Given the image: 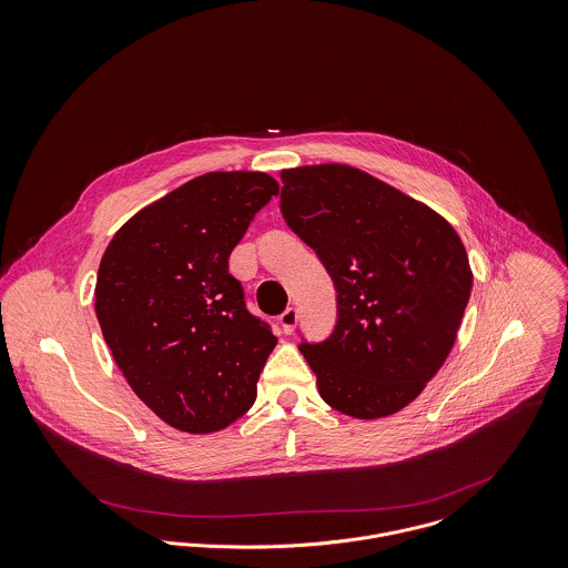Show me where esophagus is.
I'll list each match as a JSON object with an SVG mask.
<instances>
[{
  "mask_svg": "<svg viewBox=\"0 0 568 568\" xmlns=\"http://www.w3.org/2000/svg\"><path fill=\"white\" fill-rule=\"evenodd\" d=\"M278 322H281L283 333H285V335H292V333L296 331V324H298V310L287 307V310L281 314V317H278Z\"/></svg>",
  "mask_w": 568,
  "mask_h": 568,
  "instance_id": "1",
  "label": "esophagus"
}]
</instances>
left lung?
<instances>
[{
  "instance_id": "left-lung-1",
  "label": "left lung",
  "mask_w": 568,
  "mask_h": 568,
  "mask_svg": "<svg viewBox=\"0 0 568 568\" xmlns=\"http://www.w3.org/2000/svg\"><path fill=\"white\" fill-rule=\"evenodd\" d=\"M281 209L337 290V324L303 344L333 409L377 420L438 375L462 324L473 270L438 211L344 163L281 172Z\"/></svg>"
}]
</instances>
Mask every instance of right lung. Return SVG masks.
Returning <instances> with one entry per match:
<instances>
[{"instance_id":"obj_1","label":"right lung","mask_w":568,"mask_h":568,"mask_svg":"<svg viewBox=\"0 0 568 568\" xmlns=\"http://www.w3.org/2000/svg\"><path fill=\"white\" fill-rule=\"evenodd\" d=\"M278 183L209 172L136 211L102 254L95 314L132 392L170 427L242 418L276 335L246 310L229 256Z\"/></svg>"}]
</instances>
